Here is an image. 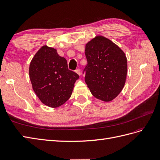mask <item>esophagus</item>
Segmentation results:
<instances>
[{
    "label": "esophagus",
    "mask_w": 160,
    "mask_h": 160,
    "mask_svg": "<svg viewBox=\"0 0 160 160\" xmlns=\"http://www.w3.org/2000/svg\"><path fill=\"white\" fill-rule=\"evenodd\" d=\"M76 72L79 76H81V71H80V69H77L76 70Z\"/></svg>",
    "instance_id": "34e87169"
}]
</instances>
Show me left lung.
Listing matches in <instances>:
<instances>
[{"mask_svg": "<svg viewBox=\"0 0 160 160\" xmlns=\"http://www.w3.org/2000/svg\"><path fill=\"white\" fill-rule=\"evenodd\" d=\"M85 55V82L90 91L101 101H113L126 82L128 65L124 52L112 40L98 35L86 44Z\"/></svg>", "mask_w": 160, "mask_h": 160, "instance_id": "left-lung-1", "label": "left lung"}]
</instances>
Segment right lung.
I'll return each mask as SVG.
<instances>
[{
	"instance_id": "add662e5",
	"label": "right lung",
	"mask_w": 160,
	"mask_h": 160,
	"mask_svg": "<svg viewBox=\"0 0 160 160\" xmlns=\"http://www.w3.org/2000/svg\"><path fill=\"white\" fill-rule=\"evenodd\" d=\"M32 88L48 107L55 108L70 98L79 76L68 69L67 60L55 48L44 45L36 52L29 67Z\"/></svg>"
}]
</instances>
